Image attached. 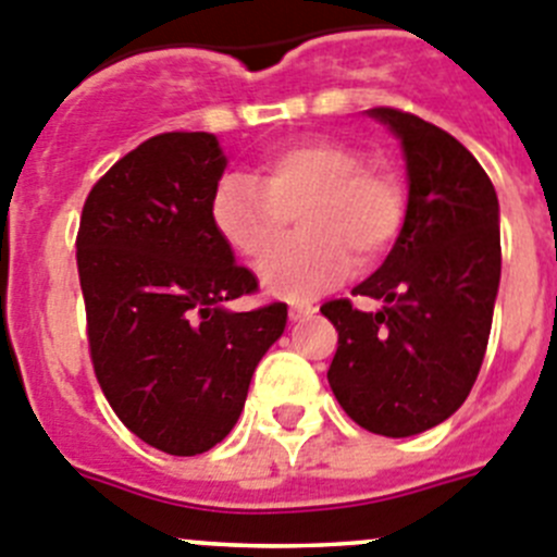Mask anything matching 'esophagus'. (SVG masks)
I'll return each mask as SVG.
<instances>
[{
  "label": "esophagus",
  "mask_w": 557,
  "mask_h": 557,
  "mask_svg": "<svg viewBox=\"0 0 557 557\" xmlns=\"http://www.w3.org/2000/svg\"><path fill=\"white\" fill-rule=\"evenodd\" d=\"M315 313V305H290L288 315L290 322H302V319H308V315Z\"/></svg>",
  "instance_id": "1"
}]
</instances>
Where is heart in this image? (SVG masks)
I'll use <instances>...</instances> for the list:
<instances>
[{
	"instance_id": "heart-1",
	"label": "heart",
	"mask_w": 557,
	"mask_h": 557,
	"mask_svg": "<svg viewBox=\"0 0 557 557\" xmlns=\"http://www.w3.org/2000/svg\"><path fill=\"white\" fill-rule=\"evenodd\" d=\"M405 199L388 169L366 166L360 149L330 138L290 141L269 152L258 177L219 180L210 219L233 252L260 263L299 216V238L260 269V285L288 302H305L372 267L394 244Z\"/></svg>"
}]
</instances>
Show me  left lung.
Returning a JSON list of instances; mask_svg holds the SVG:
<instances>
[{
  "label": "left lung",
  "instance_id": "left-lung-1",
  "mask_svg": "<svg viewBox=\"0 0 557 557\" xmlns=\"http://www.w3.org/2000/svg\"><path fill=\"white\" fill-rule=\"evenodd\" d=\"M366 113L403 147L408 208L383 267L355 288L383 308L322 305L338 330L327 380L352 422L408 438L449 419L478 380L503 269L499 202L449 133L394 108Z\"/></svg>",
  "mask_w": 557,
  "mask_h": 557
}]
</instances>
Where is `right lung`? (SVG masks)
I'll list each match as a JSON object with an SVG mask.
<instances>
[{
    "label": "right lung",
    "mask_w": 557,
    "mask_h": 557,
    "mask_svg": "<svg viewBox=\"0 0 557 557\" xmlns=\"http://www.w3.org/2000/svg\"><path fill=\"white\" fill-rule=\"evenodd\" d=\"M227 169L213 133H163L124 154L85 199L77 269L94 372L149 447L199 455L242 416L283 302L238 313L258 280L210 219Z\"/></svg>",
    "instance_id": "add662e5"
}]
</instances>
